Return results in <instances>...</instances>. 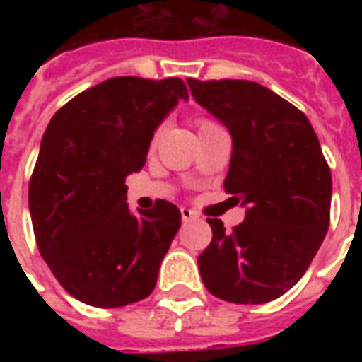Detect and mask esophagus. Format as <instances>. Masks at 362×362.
Wrapping results in <instances>:
<instances>
[{"mask_svg": "<svg viewBox=\"0 0 362 362\" xmlns=\"http://www.w3.org/2000/svg\"><path fill=\"white\" fill-rule=\"evenodd\" d=\"M180 215H182V221H192L194 217H196V213L192 211V209H188V207H182Z\"/></svg>", "mask_w": 362, "mask_h": 362, "instance_id": "obj_1", "label": "esophagus"}]
</instances>
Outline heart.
<instances>
[{
  "label": "heart",
  "instance_id": "heart-1",
  "mask_svg": "<svg viewBox=\"0 0 362 362\" xmlns=\"http://www.w3.org/2000/svg\"><path fill=\"white\" fill-rule=\"evenodd\" d=\"M211 126H217V124H215V122H211V119H199V124H197V127H199V129H205V127H211ZM155 141H157V135H155V137H153V141H151V147H153V145H155Z\"/></svg>",
  "mask_w": 362,
  "mask_h": 362
}]
</instances>
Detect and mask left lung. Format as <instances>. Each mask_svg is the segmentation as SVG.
Instances as JSON below:
<instances>
[{
	"label": "left lung",
	"mask_w": 362,
	"mask_h": 362,
	"mask_svg": "<svg viewBox=\"0 0 362 362\" xmlns=\"http://www.w3.org/2000/svg\"><path fill=\"white\" fill-rule=\"evenodd\" d=\"M189 90L233 137L225 189L246 219L225 233L207 219L211 244L197 264L205 288L227 303L264 304L295 287L329 227L332 173L303 112L264 85L197 81Z\"/></svg>",
	"instance_id": "left-lung-1"
}]
</instances>
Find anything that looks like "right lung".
<instances>
[{
    "label": "right lung",
    "mask_w": 362,
    "mask_h": 362,
    "mask_svg": "<svg viewBox=\"0 0 362 362\" xmlns=\"http://www.w3.org/2000/svg\"><path fill=\"white\" fill-rule=\"evenodd\" d=\"M182 79L112 77L64 104L44 132L28 207L44 262L90 306L143 300L180 228V209L157 199L129 211L126 176L141 170L153 134L178 100Z\"/></svg>",
    "instance_id": "1"
}]
</instances>
